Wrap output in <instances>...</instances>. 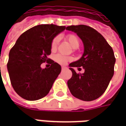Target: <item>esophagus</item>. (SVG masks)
Masks as SVG:
<instances>
[{
  "mask_svg": "<svg viewBox=\"0 0 126 126\" xmlns=\"http://www.w3.org/2000/svg\"><path fill=\"white\" fill-rule=\"evenodd\" d=\"M65 68H66L65 67H61V69H62V70H64Z\"/></svg>",
  "mask_w": 126,
  "mask_h": 126,
  "instance_id": "obj_1",
  "label": "esophagus"
}]
</instances>
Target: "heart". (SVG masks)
<instances>
[{
  "instance_id": "obj_1",
  "label": "heart",
  "mask_w": 126,
  "mask_h": 126,
  "mask_svg": "<svg viewBox=\"0 0 126 126\" xmlns=\"http://www.w3.org/2000/svg\"><path fill=\"white\" fill-rule=\"evenodd\" d=\"M66 39L67 40V41L69 42V44H71V46L74 48L76 49L79 47L80 42H79V38L76 35H75V34H69L66 37ZM59 40H60V36H55V38H53V40H52V42H51V44H50V48H51L52 51H54V50L57 49ZM71 59H72V58L70 57L63 55L61 54H57L54 57V60L57 63L60 64V65H65L67 62L71 61Z\"/></svg>"
}]
</instances>
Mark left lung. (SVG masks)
Returning a JSON list of instances; mask_svg holds the SVG:
<instances>
[{
    "label": "left lung",
    "mask_w": 126,
    "mask_h": 126,
    "mask_svg": "<svg viewBox=\"0 0 126 126\" xmlns=\"http://www.w3.org/2000/svg\"><path fill=\"white\" fill-rule=\"evenodd\" d=\"M67 30L77 33L83 42L84 52L79 60L69 64L72 77L67 81L71 94L84 101L99 98L105 92L114 74L115 58L111 47L96 30L85 25L70 26ZM82 66L84 74L73 67Z\"/></svg>",
    "instance_id": "left-lung-1"
}]
</instances>
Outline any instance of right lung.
<instances>
[{"label":"right lung","mask_w":126,"mask_h":126,"mask_svg":"<svg viewBox=\"0 0 126 126\" xmlns=\"http://www.w3.org/2000/svg\"><path fill=\"white\" fill-rule=\"evenodd\" d=\"M65 29L54 24L34 26L22 33L11 49L7 69L13 88L21 98L36 100L48 94L61 71L60 65L48 58L50 44ZM46 61L50 67L42 69Z\"/></svg>","instance_id":"1"}]
</instances>
